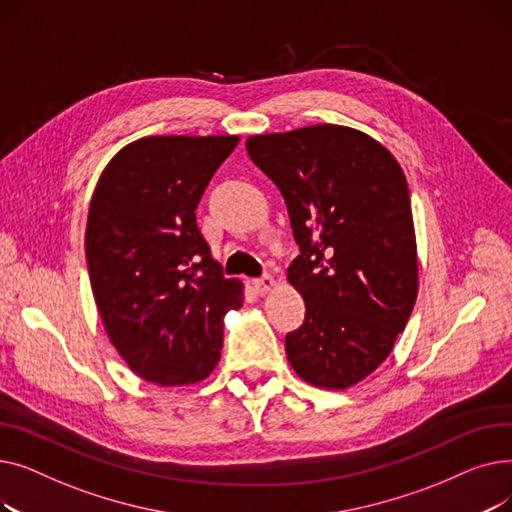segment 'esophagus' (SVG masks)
I'll list each match as a JSON object with an SVG mask.
<instances>
[{"instance_id":"esophagus-1","label":"esophagus","mask_w":512,"mask_h":512,"mask_svg":"<svg viewBox=\"0 0 512 512\" xmlns=\"http://www.w3.org/2000/svg\"><path fill=\"white\" fill-rule=\"evenodd\" d=\"M253 286H255V290H257L259 294H267V292H270V290L276 286V280H274V276L265 274V276L253 280Z\"/></svg>"}]
</instances>
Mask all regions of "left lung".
Instances as JSON below:
<instances>
[{
  "label": "left lung",
  "mask_w": 512,
  "mask_h": 512,
  "mask_svg": "<svg viewBox=\"0 0 512 512\" xmlns=\"http://www.w3.org/2000/svg\"><path fill=\"white\" fill-rule=\"evenodd\" d=\"M247 151L280 188L301 251L288 282L307 311L286 334L288 361L317 388H351L392 353L417 299L405 172L382 143L338 124L255 134Z\"/></svg>",
  "instance_id": "1"
}]
</instances>
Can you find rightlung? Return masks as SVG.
Wrapping results in <instances>:
<instances>
[{"label": "right lung", "mask_w": 512, "mask_h": 512, "mask_svg": "<svg viewBox=\"0 0 512 512\" xmlns=\"http://www.w3.org/2000/svg\"><path fill=\"white\" fill-rule=\"evenodd\" d=\"M238 137H145L101 172L85 251L103 328L126 365L157 386H188L218 365L224 315L242 282L224 278L195 209Z\"/></svg>", "instance_id": "right-lung-1"}]
</instances>
